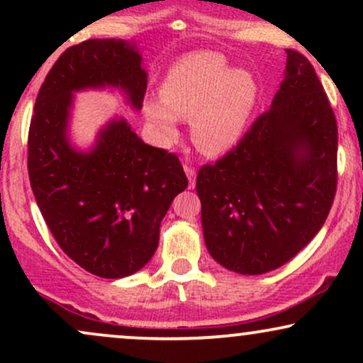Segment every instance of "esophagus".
Instances as JSON below:
<instances>
[{"mask_svg": "<svg viewBox=\"0 0 363 363\" xmlns=\"http://www.w3.org/2000/svg\"><path fill=\"white\" fill-rule=\"evenodd\" d=\"M184 170H186L187 179H189V187H194V184H196V169L191 164H184Z\"/></svg>", "mask_w": 363, "mask_h": 363, "instance_id": "obj_1", "label": "esophagus"}]
</instances>
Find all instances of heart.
<instances>
[{"label":"heart","mask_w":363,"mask_h":363,"mask_svg":"<svg viewBox=\"0 0 363 363\" xmlns=\"http://www.w3.org/2000/svg\"><path fill=\"white\" fill-rule=\"evenodd\" d=\"M257 89L252 77L234 72L220 54L196 52L179 61L160 86V101L145 107L158 140L177 136V119L193 123V141L208 155L228 150L242 136Z\"/></svg>","instance_id":"obj_1"}]
</instances>
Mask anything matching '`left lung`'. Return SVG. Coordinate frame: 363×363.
<instances>
[{
  "label": "left lung",
  "instance_id": "left-lung-1",
  "mask_svg": "<svg viewBox=\"0 0 363 363\" xmlns=\"http://www.w3.org/2000/svg\"><path fill=\"white\" fill-rule=\"evenodd\" d=\"M338 126L303 54L286 49L272 107L196 177L208 251L223 268L262 274L289 262L326 222L338 186Z\"/></svg>",
  "mask_w": 363,
  "mask_h": 363
}]
</instances>
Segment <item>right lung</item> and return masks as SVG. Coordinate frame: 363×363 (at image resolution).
I'll list each match as a JSON object with an SVG mask.
<instances>
[{
  "instance_id": "obj_1",
  "label": "right lung",
  "mask_w": 363,
  "mask_h": 363,
  "mask_svg": "<svg viewBox=\"0 0 363 363\" xmlns=\"http://www.w3.org/2000/svg\"><path fill=\"white\" fill-rule=\"evenodd\" d=\"M121 86L141 109L147 72L135 45L89 39L57 57L35 99L28 128V177L60 247L85 272L123 278L152 259L170 203L187 187L176 153L150 147L124 119L112 121L97 147L78 153L66 140L72 91Z\"/></svg>"
}]
</instances>
